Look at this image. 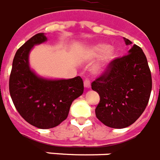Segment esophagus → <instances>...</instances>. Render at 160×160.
Listing matches in <instances>:
<instances>
[{"label":"esophagus","instance_id":"esophagus-1","mask_svg":"<svg viewBox=\"0 0 160 160\" xmlns=\"http://www.w3.org/2000/svg\"><path fill=\"white\" fill-rule=\"evenodd\" d=\"M83 84H84V87L86 88H90V87H91L90 82H89V80H88V79H86V80H85L84 82H83Z\"/></svg>","mask_w":160,"mask_h":160}]
</instances>
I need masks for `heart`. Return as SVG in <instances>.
I'll use <instances>...</instances> for the list:
<instances>
[{"label":"heart","instance_id":"1","mask_svg":"<svg viewBox=\"0 0 160 160\" xmlns=\"http://www.w3.org/2000/svg\"><path fill=\"white\" fill-rule=\"evenodd\" d=\"M85 54L89 59L100 58V60L92 66L91 71L95 75H101L110 69L112 64L117 59L118 52L114 47L107 43H97L85 50Z\"/></svg>","mask_w":160,"mask_h":160}]
</instances>
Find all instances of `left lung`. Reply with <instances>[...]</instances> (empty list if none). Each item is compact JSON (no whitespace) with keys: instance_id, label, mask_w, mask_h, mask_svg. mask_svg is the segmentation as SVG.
I'll use <instances>...</instances> for the list:
<instances>
[{"instance_id":"1","label":"left lung","mask_w":160,"mask_h":160,"mask_svg":"<svg viewBox=\"0 0 160 160\" xmlns=\"http://www.w3.org/2000/svg\"><path fill=\"white\" fill-rule=\"evenodd\" d=\"M126 45L132 42L123 37ZM101 97L95 115L105 125L123 129L131 125L145 110L152 90V77L142 49L136 44L128 54L116 59L110 69L92 82Z\"/></svg>"}]
</instances>
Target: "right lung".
Wrapping results in <instances>:
<instances>
[{
    "label": "right lung",
    "instance_id": "add662e5",
    "mask_svg": "<svg viewBox=\"0 0 160 160\" xmlns=\"http://www.w3.org/2000/svg\"><path fill=\"white\" fill-rule=\"evenodd\" d=\"M48 41L38 33L16 52L9 79V91L16 109L25 121L39 129L59 125L69 114L72 101L83 93L80 77L69 79L43 78L30 66V53Z\"/></svg>",
    "mask_w": 160,
    "mask_h": 160
}]
</instances>
